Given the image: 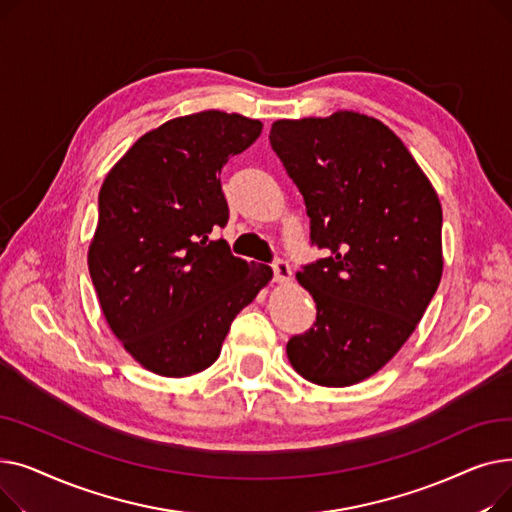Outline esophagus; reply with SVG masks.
I'll use <instances>...</instances> for the list:
<instances>
[{"mask_svg":"<svg viewBox=\"0 0 512 512\" xmlns=\"http://www.w3.org/2000/svg\"><path fill=\"white\" fill-rule=\"evenodd\" d=\"M272 267H274V280H276V282H288V280H290L292 272H290L288 261L276 259V261L272 263Z\"/></svg>","mask_w":512,"mask_h":512,"instance_id":"obj_1","label":"esophagus"}]
</instances>
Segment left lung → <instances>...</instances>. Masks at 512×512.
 Returning a JSON list of instances; mask_svg holds the SVG:
<instances>
[{
  "instance_id": "obj_1",
  "label": "left lung",
  "mask_w": 512,
  "mask_h": 512,
  "mask_svg": "<svg viewBox=\"0 0 512 512\" xmlns=\"http://www.w3.org/2000/svg\"><path fill=\"white\" fill-rule=\"evenodd\" d=\"M270 143L305 199L311 245L328 253L297 274L317 317L286 355L313 384L353 386L398 353L434 299L438 195L396 134L357 112L278 120Z\"/></svg>"
}]
</instances>
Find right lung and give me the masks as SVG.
<instances>
[{
	"label": "right lung",
	"instance_id": "right-lung-1",
	"mask_svg": "<svg viewBox=\"0 0 512 512\" xmlns=\"http://www.w3.org/2000/svg\"><path fill=\"white\" fill-rule=\"evenodd\" d=\"M263 124L201 112L147 132L105 176L89 274L116 338L145 369L184 378L220 357L232 319L272 280V267L234 257L218 174Z\"/></svg>",
	"mask_w": 512,
	"mask_h": 512
}]
</instances>
